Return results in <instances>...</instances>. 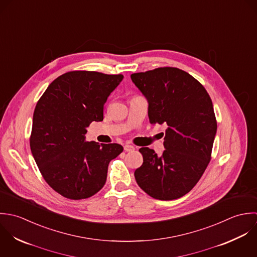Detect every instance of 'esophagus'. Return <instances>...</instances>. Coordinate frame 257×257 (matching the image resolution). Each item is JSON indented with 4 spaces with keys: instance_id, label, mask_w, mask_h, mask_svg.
Masks as SVG:
<instances>
[{
    "instance_id": "esophagus-1",
    "label": "esophagus",
    "mask_w": 257,
    "mask_h": 257,
    "mask_svg": "<svg viewBox=\"0 0 257 257\" xmlns=\"http://www.w3.org/2000/svg\"><path fill=\"white\" fill-rule=\"evenodd\" d=\"M124 150L126 151V152H132V151H134L135 150V147L134 146H132V145H125L124 146Z\"/></svg>"
}]
</instances>
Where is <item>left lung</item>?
Listing matches in <instances>:
<instances>
[{
    "instance_id": "obj_1",
    "label": "left lung",
    "mask_w": 257,
    "mask_h": 257,
    "mask_svg": "<svg viewBox=\"0 0 257 257\" xmlns=\"http://www.w3.org/2000/svg\"><path fill=\"white\" fill-rule=\"evenodd\" d=\"M148 101L151 124H166L165 151L158 156L143 147V164L135 173L139 187L150 197L171 201L189 193L209 161L216 120L205 87L188 72L159 67L131 74Z\"/></svg>"
}]
</instances>
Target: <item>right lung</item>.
<instances>
[{"instance_id":"obj_1","label":"right lung","mask_w":257,"mask_h":257,"mask_svg":"<svg viewBox=\"0 0 257 257\" xmlns=\"http://www.w3.org/2000/svg\"><path fill=\"white\" fill-rule=\"evenodd\" d=\"M122 79V74L69 71L37 103L30 146L44 179L59 195L87 199L105 185L109 162L123 147L86 142L85 134L91 122L102 121L104 104Z\"/></svg>"}]
</instances>
